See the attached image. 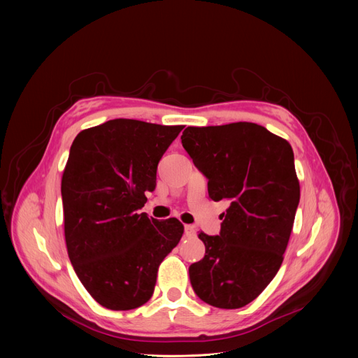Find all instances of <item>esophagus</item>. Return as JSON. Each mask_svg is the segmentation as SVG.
<instances>
[{
	"instance_id": "1",
	"label": "esophagus",
	"mask_w": 358,
	"mask_h": 358,
	"mask_svg": "<svg viewBox=\"0 0 358 358\" xmlns=\"http://www.w3.org/2000/svg\"><path fill=\"white\" fill-rule=\"evenodd\" d=\"M184 235H185L187 238L196 236V228L193 227V224H185V227H184Z\"/></svg>"
}]
</instances>
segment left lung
<instances>
[{
	"label": "left lung",
	"mask_w": 358,
	"mask_h": 358,
	"mask_svg": "<svg viewBox=\"0 0 358 358\" xmlns=\"http://www.w3.org/2000/svg\"><path fill=\"white\" fill-rule=\"evenodd\" d=\"M181 143L208 178L209 197L229 204L219 235L199 234L206 254L189 268L193 290L215 308H242L283 262L300 200L293 149L248 122L190 126Z\"/></svg>",
	"instance_id": "obj_1"
}]
</instances>
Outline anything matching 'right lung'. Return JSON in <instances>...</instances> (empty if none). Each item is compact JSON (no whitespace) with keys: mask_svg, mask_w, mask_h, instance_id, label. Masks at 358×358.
I'll list each match as a JSON object with an SVG mask.
<instances>
[{"mask_svg":"<svg viewBox=\"0 0 358 358\" xmlns=\"http://www.w3.org/2000/svg\"><path fill=\"white\" fill-rule=\"evenodd\" d=\"M182 127L115 119L80 131L71 145L61 185L68 255L83 286L107 309L146 303L159 264L182 236L176 217L139 212Z\"/></svg>","mask_w":358,"mask_h":358,"instance_id":"1","label":"right lung"}]
</instances>
